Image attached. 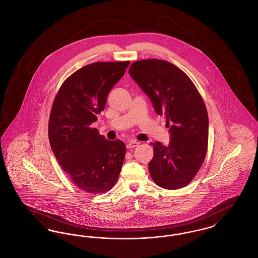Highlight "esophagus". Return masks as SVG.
<instances>
[{"label": "esophagus", "instance_id": "esophagus-1", "mask_svg": "<svg viewBox=\"0 0 258 258\" xmlns=\"http://www.w3.org/2000/svg\"><path fill=\"white\" fill-rule=\"evenodd\" d=\"M139 144H140V142L135 141V140H132V141H130V142L127 143L126 148H127V149H133V148L137 147Z\"/></svg>", "mask_w": 258, "mask_h": 258}]
</instances>
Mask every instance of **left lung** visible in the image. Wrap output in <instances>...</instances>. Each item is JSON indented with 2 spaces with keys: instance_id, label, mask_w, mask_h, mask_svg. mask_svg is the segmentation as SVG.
Segmentation results:
<instances>
[{
  "instance_id": "1",
  "label": "left lung",
  "mask_w": 258,
  "mask_h": 258,
  "mask_svg": "<svg viewBox=\"0 0 258 258\" xmlns=\"http://www.w3.org/2000/svg\"><path fill=\"white\" fill-rule=\"evenodd\" d=\"M128 74L151 98L155 110L164 114L171 141L151 143L149 162L153 181L160 187L178 189L189 184L204 162L208 149V112L194 82L171 62L159 59L132 63Z\"/></svg>"
}]
</instances>
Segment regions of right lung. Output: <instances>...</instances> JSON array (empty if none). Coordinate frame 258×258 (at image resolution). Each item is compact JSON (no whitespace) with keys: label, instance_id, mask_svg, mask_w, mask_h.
<instances>
[{"label":"right lung","instance_id":"right-lung-1","mask_svg":"<svg viewBox=\"0 0 258 258\" xmlns=\"http://www.w3.org/2000/svg\"><path fill=\"white\" fill-rule=\"evenodd\" d=\"M130 62L96 61L81 68L63 81L51 107L52 151L73 183L90 195L109 191L122 169L124 143L106 140L92 123Z\"/></svg>","mask_w":258,"mask_h":258}]
</instances>
